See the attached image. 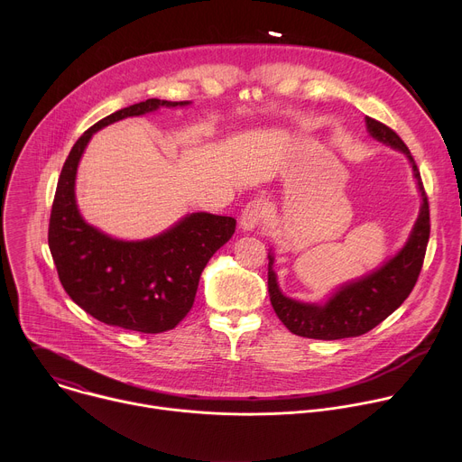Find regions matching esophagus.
Returning <instances> with one entry per match:
<instances>
[{
    "label": "esophagus",
    "mask_w": 462,
    "mask_h": 462,
    "mask_svg": "<svg viewBox=\"0 0 462 462\" xmlns=\"http://www.w3.org/2000/svg\"><path fill=\"white\" fill-rule=\"evenodd\" d=\"M267 214H269L267 201L265 199H254L243 208L241 217H239V225H241L243 230H254L263 223V219L267 217Z\"/></svg>",
    "instance_id": "34e87169"
}]
</instances>
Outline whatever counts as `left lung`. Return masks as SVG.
<instances>
[{
    "instance_id": "obj_1",
    "label": "left lung",
    "mask_w": 462,
    "mask_h": 462,
    "mask_svg": "<svg viewBox=\"0 0 462 462\" xmlns=\"http://www.w3.org/2000/svg\"><path fill=\"white\" fill-rule=\"evenodd\" d=\"M369 135L394 150L402 152L413 168L422 197L420 214L402 250L385 261L371 274L342 285L325 303H303L287 298L273 271L274 255L269 252V294L271 303L291 333L314 340H340L360 337L397 310L413 291L430 239V205L420 171L404 141L385 124L365 116Z\"/></svg>"
}]
</instances>
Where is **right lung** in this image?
Returning <instances> with one entry per match:
<instances>
[{"instance_id":"right-lung-1","label":"right lung","mask_w":462,"mask_h":462,"mask_svg":"<svg viewBox=\"0 0 462 462\" xmlns=\"http://www.w3.org/2000/svg\"><path fill=\"white\" fill-rule=\"evenodd\" d=\"M188 104L148 98L118 109L91 125L63 162L49 219V248L65 292L102 323L144 335L170 331L189 312L208 259L236 232L234 217L197 212L155 237L120 241L86 223L79 212L77 168L93 134L125 116Z\"/></svg>"}]
</instances>
